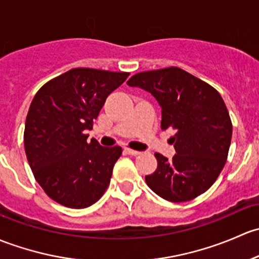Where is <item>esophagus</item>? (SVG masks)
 <instances>
[{"mask_svg": "<svg viewBox=\"0 0 259 259\" xmlns=\"http://www.w3.org/2000/svg\"><path fill=\"white\" fill-rule=\"evenodd\" d=\"M124 151H126L128 154H131V156H138V154L141 153L140 151H135V149L132 148H124Z\"/></svg>", "mask_w": 259, "mask_h": 259, "instance_id": "esophagus-1", "label": "esophagus"}]
</instances>
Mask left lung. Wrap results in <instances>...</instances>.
<instances>
[{"instance_id": "left-lung-1", "label": "left lung", "mask_w": 259, "mask_h": 259, "mask_svg": "<svg viewBox=\"0 0 259 259\" xmlns=\"http://www.w3.org/2000/svg\"><path fill=\"white\" fill-rule=\"evenodd\" d=\"M154 96L161 106V128H172V159L154 153L157 169L146 183L169 202H187L204 193L225 167L232 121L218 91L182 68L145 71L128 79Z\"/></svg>"}]
</instances>
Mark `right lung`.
<instances>
[{"mask_svg":"<svg viewBox=\"0 0 259 259\" xmlns=\"http://www.w3.org/2000/svg\"><path fill=\"white\" fill-rule=\"evenodd\" d=\"M128 72L72 68L45 83L26 117L25 152L34 178L47 196L68 208H86L110 185L122 148L87 142L106 98Z\"/></svg>","mask_w":259,"mask_h":259,"instance_id":"obj_1","label":"right lung"}]
</instances>
